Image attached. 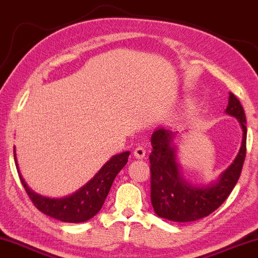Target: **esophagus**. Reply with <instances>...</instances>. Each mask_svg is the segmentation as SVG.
<instances>
[{"label":"esophagus","mask_w":258,"mask_h":258,"mask_svg":"<svg viewBox=\"0 0 258 258\" xmlns=\"http://www.w3.org/2000/svg\"><path fill=\"white\" fill-rule=\"evenodd\" d=\"M133 156H135L136 158H138V159H143V158H145V156H146V150L144 149L143 146L136 147L135 151H133Z\"/></svg>","instance_id":"34e87169"}]
</instances>
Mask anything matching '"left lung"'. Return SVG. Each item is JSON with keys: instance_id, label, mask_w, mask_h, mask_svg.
I'll use <instances>...</instances> for the list:
<instances>
[{"instance_id": "1", "label": "left lung", "mask_w": 258, "mask_h": 258, "mask_svg": "<svg viewBox=\"0 0 258 258\" xmlns=\"http://www.w3.org/2000/svg\"><path fill=\"white\" fill-rule=\"evenodd\" d=\"M226 113L241 123L243 138L233 163L221 174L216 183L204 187L192 186L181 178L176 159L174 138L178 132L159 127L151 137L152 152L150 159L151 202L154 212L173 222H194L212 214L224 203L241 176L246 153V120L241 102L229 93Z\"/></svg>"}]
</instances>
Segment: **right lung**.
<instances>
[{
	"mask_svg": "<svg viewBox=\"0 0 258 258\" xmlns=\"http://www.w3.org/2000/svg\"><path fill=\"white\" fill-rule=\"evenodd\" d=\"M128 156L130 152L127 151L113 156L85 186H82L75 194L63 198H47L37 195L27 186L20 172L19 176L27 195L37 210L57 221L81 223L94 217L100 211L111 190L113 180L120 170L127 164ZM14 159L17 167L15 149H14Z\"/></svg>",
	"mask_w": 258,
	"mask_h": 258,
	"instance_id": "obj_1",
	"label": "right lung"
}]
</instances>
